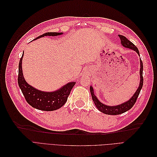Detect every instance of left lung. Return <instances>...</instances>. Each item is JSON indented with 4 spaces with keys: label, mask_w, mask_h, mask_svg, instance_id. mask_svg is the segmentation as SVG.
Masks as SVG:
<instances>
[{
    "label": "left lung",
    "mask_w": 157,
    "mask_h": 157,
    "mask_svg": "<svg viewBox=\"0 0 157 157\" xmlns=\"http://www.w3.org/2000/svg\"><path fill=\"white\" fill-rule=\"evenodd\" d=\"M119 36L121 42V44L125 47V48H130L133 50L136 51L138 55H140V52L138 49H137V47L132 43V42H130L129 40L123 36V35H118ZM140 86L136 90V93L134 94L130 100L127 101L125 103H123L121 105H118L117 106H108L105 105L99 101L96 96L94 95V90L92 86H90V92H91L92 95V98L93 101L94 102L95 105L98 109V110L100 111L101 112L107 114V115H120V114L124 113L126 111L130 110V109L134 105L135 103L136 102L137 98H138L139 94L140 93L141 90L142 88V86H143V84H144V77H143V62H142L141 59H140Z\"/></svg>",
    "instance_id": "left-lung-1"
}]
</instances>
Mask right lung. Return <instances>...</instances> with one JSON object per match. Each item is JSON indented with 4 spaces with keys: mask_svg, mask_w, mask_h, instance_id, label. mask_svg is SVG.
Here are the masks:
<instances>
[{
    "mask_svg": "<svg viewBox=\"0 0 157 157\" xmlns=\"http://www.w3.org/2000/svg\"><path fill=\"white\" fill-rule=\"evenodd\" d=\"M61 34L62 33L48 32L36 37L34 40L44 36H58ZM23 56V54L19 63L17 82L27 102L33 107L45 111H55L62 107L67 101L71 89L74 86L75 82H69L57 91L52 92H42L35 89L28 84L23 77L21 67Z\"/></svg>",
    "mask_w": 157,
    "mask_h": 157,
    "instance_id": "add662e5",
    "label": "right lung"
}]
</instances>
